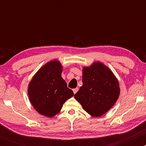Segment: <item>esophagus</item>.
<instances>
[{"label": "esophagus", "mask_w": 146, "mask_h": 146, "mask_svg": "<svg viewBox=\"0 0 146 146\" xmlns=\"http://www.w3.org/2000/svg\"><path fill=\"white\" fill-rule=\"evenodd\" d=\"M73 93H74V94H75V93H77V92L78 91V88H74V89L73 90Z\"/></svg>", "instance_id": "1"}]
</instances>
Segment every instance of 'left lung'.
<instances>
[{"label":"left lung","mask_w":146,"mask_h":146,"mask_svg":"<svg viewBox=\"0 0 146 146\" xmlns=\"http://www.w3.org/2000/svg\"><path fill=\"white\" fill-rule=\"evenodd\" d=\"M82 86L75 99L92 117H101L115 105L120 95L118 80L101 62L82 68Z\"/></svg>","instance_id":"left-lung-1"}]
</instances>
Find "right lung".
Listing matches in <instances>:
<instances>
[{"mask_svg":"<svg viewBox=\"0 0 146 146\" xmlns=\"http://www.w3.org/2000/svg\"><path fill=\"white\" fill-rule=\"evenodd\" d=\"M62 68L59 60L48 62L35 73L28 85L30 102L43 116L50 118L56 116L64 103L74 95L62 78Z\"/></svg>","mask_w":146,"mask_h":146,"instance_id":"add662e5","label":"right lung"}]
</instances>
